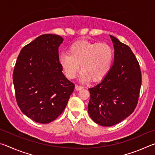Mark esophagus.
I'll list each match as a JSON object with an SVG mask.
<instances>
[{
  "label": "esophagus",
  "mask_w": 155,
  "mask_h": 155,
  "mask_svg": "<svg viewBox=\"0 0 155 155\" xmlns=\"http://www.w3.org/2000/svg\"><path fill=\"white\" fill-rule=\"evenodd\" d=\"M75 89H76V90H82V89H83V87H82V86H81V85H75Z\"/></svg>",
  "instance_id": "esophagus-1"
}]
</instances>
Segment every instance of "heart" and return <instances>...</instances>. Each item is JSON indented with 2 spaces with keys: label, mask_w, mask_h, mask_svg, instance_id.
Listing matches in <instances>:
<instances>
[{
  "label": "heart",
  "mask_w": 155,
  "mask_h": 155,
  "mask_svg": "<svg viewBox=\"0 0 155 155\" xmlns=\"http://www.w3.org/2000/svg\"><path fill=\"white\" fill-rule=\"evenodd\" d=\"M114 55L113 48L108 44L80 40L72 44L68 54H61L59 61L68 78L76 77L80 65L81 81L96 82L103 79L109 72Z\"/></svg>",
  "instance_id": "heart-1"
}]
</instances>
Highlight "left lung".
Wrapping results in <instances>:
<instances>
[{
  "label": "left lung",
  "mask_w": 155,
  "mask_h": 155,
  "mask_svg": "<svg viewBox=\"0 0 155 155\" xmlns=\"http://www.w3.org/2000/svg\"><path fill=\"white\" fill-rule=\"evenodd\" d=\"M114 46V64L90 93L88 113L94 122L111 127L127 118L138 103L141 85L140 64L130 47L110 35Z\"/></svg>",
  "instance_id": "8db88e82"
}]
</instances>
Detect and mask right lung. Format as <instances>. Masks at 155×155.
Returning a JSON list of instances; mask_svg holds the SVG:
<instances>
[{"label": "right lung", "instance_id": "1", "mask_svg": "<svg viewBox=\"0 0 155 155\" xmlns=\"http://www.w3.org/2000/svg\"><path fill=\"white\" fill-rule=\"evenodd\" d=\"M64 39L53 34L40 35L21 50L13 82L22 112L41 124L54 121L62 114L74 90L65 78L59 61Z\"/></svg>", "mask_w": 155, "mask_h": 155}]
</instances>
